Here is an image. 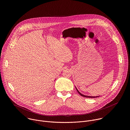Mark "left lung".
I'll return each mask as SVG.
<instances>
[{
	"mask_svg": "<svg viewBox=\"0 0 130 130\" xmlns=\"http://www.w3.org/2000/svg\"><path fill=\"white\" fill-rule=\"evenodd\" d=\"M76 89H77V91H78V93L81 96H83V97H86V98H96V97H99V96H96V97H91V96H85V95H83V94H82L81 93H80V92L78 91V90L77 89V88H76Z\"/></svg>",
	"mask_w": 130,
	"mask_h": 130,
	"instance_id": "obj_1",
	"label": "left lung"
}]
</instances>
